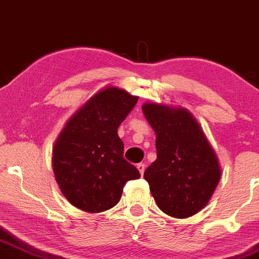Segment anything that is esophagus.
I'll return each mask as SVG.
<instances>
[{"mask_svg":"<svg viewBox=\"0 0 259 259\" xmlns=\"http://www.w3.org/2000/svg\"><path fill=\"white\" fill-rule=\"evenodd\" d=\"M137 169H138V170H140L141 175H143V174H144V170H146V165H144L143 163L137 164Z\"/></svg>","mask_w":259,"mask_h":259,"instance_id":"obj_1","label":"esophagus"}]
</instances>
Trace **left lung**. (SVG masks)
<instances>
[{
    "label": "left lung",
    "mask_w": 259,
    "mask_h": 259,
    "mask_svg": "<svg viewBox=\"0 0 259 259\" xmlns=\"http://www.w3.org/2000/svg\"><path fill=\"white\" fill-rule=\"evenodd\" d=\"M142 110L157 135V159L146 169L144 179L158 207L177 219L195 215L220 182L215 152L185 108L144 104Z\"/></svg>",
    "instance_id": "left-lung-1"
}]
</instances>
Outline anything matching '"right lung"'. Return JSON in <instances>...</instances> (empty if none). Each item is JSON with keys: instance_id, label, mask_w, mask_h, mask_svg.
<instances>
[{"instance_id": "obj_1", "label": "right lung", "mask_w": 259, "mask_h": 259, "mask_svg": "<svg viewBox=\"0 0 259 259\" xmlns=\"http://www.w3.org/2000/svg\"><path fill=\"white\" fill-rule=\"evenodd\" d=\"M137 96L107 88L69 119L53 148V170L63 195L86 212H102L119 201L128 180L140 171L123 158L118 126Z\"/></svg>"}]
</instances>
